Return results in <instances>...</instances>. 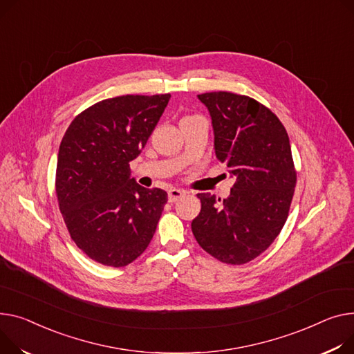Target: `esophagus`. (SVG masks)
I'll list each match as a JSON object with an SVG mask.
<instances>
[{
    "instance_id": "1",
    "label": "esophagus",
    "mask_w": 354,
    "mask_h": 354,
    "mask_svg": "<svg viewBox=\"0 0 354 354\" xmlns=\"http://www.w3.org/2000/svg\"><path fill=\"white\" fill-rule=\"evenodd\" d=\"M186 195V192L183 191V189H169V192H168V199H169V202H176L178 199H180L182 196H185Z\"/></svg>"
}]
</instances>
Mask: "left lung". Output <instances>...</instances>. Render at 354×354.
Masks as SVG:
<instances>
[{"label": "left lung", "mask_w": 354, "mask_h": 354, "mask_svg": "<svg viewBox=\"0 0 354 354\" xmlns=\"http://www.w3.org/2000/svg\"><path fill=\"white\" fill-rule=\"evenodd\" d=\"M215 133V153L234 176L230 196L198 194L202 207L192 221L203 250L227 265L263 253L283 227L296 186L289 136L265 105L232 92L198 95Z\"/></svg>", "instance_id": "left-lung-1"}]
</instances>
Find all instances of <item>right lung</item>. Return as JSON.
<instances>
[{"label":"right lung","instance_id":"add662e5","mask_svg":"<svg viewBox=\"0 0 354 354\" xmlns=\"http://www.w3.org/2000/svg\"><path fill=\"white\" fill-rule=\"evenodd\" d=\"M171 98L124 95L74 118L59 145L55 191L66 229L92 261L122 268L153 238L168 195L131 178L129 162L147 145Z\"/></svg>","mask_w":354,"mask_h":354}]
</instances>
